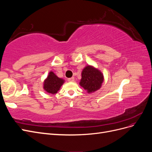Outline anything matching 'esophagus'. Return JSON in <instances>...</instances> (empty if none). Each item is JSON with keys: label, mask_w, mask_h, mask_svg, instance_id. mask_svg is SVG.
I'll return each mask as SVG.
<instances>
[{"label": "esophagus", "mask_w": 152, "mask_h": 152, "mask_svg": "<svg viewBox=\"0 0 152 152\" xmlns=\"http://www.w3.org/2000/svg\"><path fill=\"white\" fill-rule=\"evenodd\" d=\"M74 77H71V78H69V79H68V80L69 82H73L74 81Z\"/></svg>", "instance_id": "esophagus-1"}]
</instances>
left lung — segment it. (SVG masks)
I'll return each mask as SVG.
<instances>
[{
	"mask_svg": "<svg viewBox=\"0 0 152 152\" xmlns=\"http://www.w3.org/2000/svg\"><path fill=\"white\" fill-rule=\"evenodd\" d=\"M103 82L102 73L91 66H86L82 72V79L80 85L88 93H92L99 89Z\"/></svg>",
	"mask_w": 152,
	"mask_h": 152,
	"instance_id": "left-lung-1",
	"label": "left lung"
}]
</instances>
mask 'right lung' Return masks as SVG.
<instances>
[{
	"mask_svg": "<svg viewBox=\"0 0 152 152\" xmlns=\"http://www.w3.org/2000/svg\"><path fill=\"white\" fill-rule=\"evenodd\" d=\"M63 83L64 80L58 78L53 72H50L44 82V89L49 93L56 94Z\"/></svg>",
	"mask_w": 152,
	"mask_h": 152,
	"instance_id": "add662e5",
	"label": "right lung"
}]
</instances>
